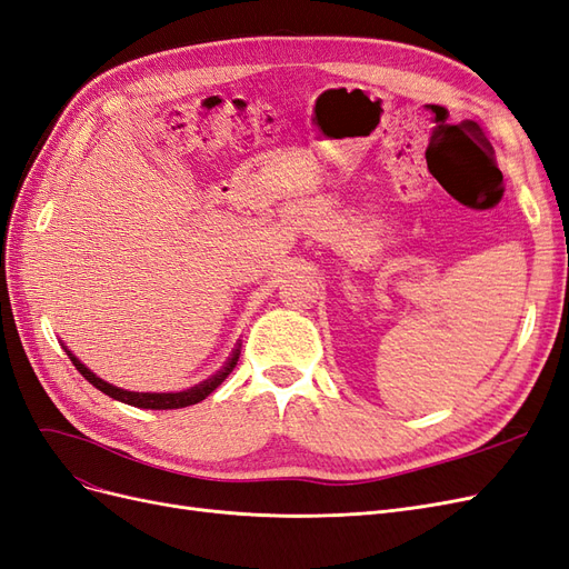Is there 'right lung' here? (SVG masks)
<instances>
[{
    "label": "right lung",
    "mask_w": 569,
    "mask_h": 569,
    "mask_svg": "<svg viewBox=\"0 0 569 569\" xmlns=\"http://www.w3.org/2000/svg\"><path fill=\"white\" fill-rule=\"evenodd\" d=\"M239 347H242V343H237L234 351H232V356L228 358V363L222 366L216 375H211L209 380H203L201 385H197V387H192V389H187V391H178V393H142V391H126V389H118V387H113V385H109V382H104V380H99V377H97L94 372H90L88 368H84V366L80 363V360H78L71 351H68V349H66V353H68V358L73 360L76 370L84 377V380H88L90 385H94L99 391H104L107 396H111V399H116V401H123V403L134 406V408L168 410V408L194 406V403L203 401L206 396H209L211 391H216V389L222 385V380H226V377L234 370L237 360H239Z\"/></svg>",
    "instance_id": "obj_1"
}]
</instances>
